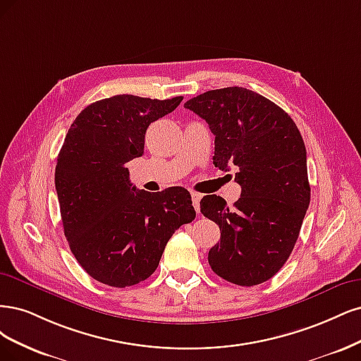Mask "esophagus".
I'll list each match as a JSON object with an SVG mask.
<instances>
[{
    "instance_id": "1",
    "label": "esophagus",
    "mask_w": 361,
    "mask_h": 361,
    "mask_svg": "<svg viewBox=\"0 0 361 361\" xmlns=\"http://www.w3.org/2000/svg\"><path fill=\"white\" fill-rule=\"evenodd\" d=\"M200 201H201V195L196 192H192V204L197 213H200Z\"/></svg>"
}]
</instances>
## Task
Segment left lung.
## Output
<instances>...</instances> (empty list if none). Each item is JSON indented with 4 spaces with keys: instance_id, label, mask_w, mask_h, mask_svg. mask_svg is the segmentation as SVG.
<instances>
[{
    "instance_id": "1",
    "label": "left lung",
    "mask_w": 361,
    "mask_h": 361,
    "mask_svg": "<svg viewBox=\"0 0 361 361\" xmlns=\"http://www.w3.org/2000/svg\"><path fill=\"white\" fill-rule=\"evenodd\" d=\"M184 108L210 126L214 166H237L241 185L232 208L217 195L202 197L201 213L220 228L208 264L231 283L259 285L289 258L310 202L303 137L282 108L243 87L207 91Z\"/></svg>"
}]
</instances>
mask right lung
I'll return each instance as SVG.
<instances>
[{
  "label": "right lung",
  "mask_w": 361,
  "mask_h": 361,
  "mask_svg": "<svg viewBox=\"0 0 361 361\" xmlns=\"http://www.w3.org/2000/svg\"><path fill=\"white\" fill-rule=\"evenodd\" d=\"M181 100L103 99L88 104L66 135L55 168L64 235L80 267L104 285L148 279L173 232L196 216L184 188L139 190L126 166L144 154L148 126Z\"/></svg>",
  "instance_id": "1"
}]
</instances>
